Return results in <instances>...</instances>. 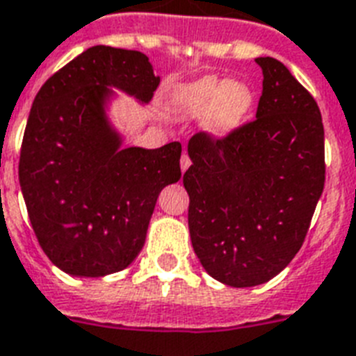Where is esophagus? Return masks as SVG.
<instances>
[{
	"label": "esophagus",
	"mask_w": 356,
	"mask_h": 356,
	"mask_svg": "<svg viewBox=\"0 0 356 356\" xmlns=\"http://www.w3.org/2000/svg\"><path fill=\"white\" fill-rule=\"evenodd\" d=\"M190 165H191L190 156H188L186 152H182V156H181V170H182V172H186L188 166H190Z\"/></svg>",
	"instance_id": "esophagus-1"
}]
</instances>
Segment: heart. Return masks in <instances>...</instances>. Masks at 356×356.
I'll return each mask as SVG.
<instances>
[{
    "mask_svg": "<svg viewBox=\"0 0 356 356\" xmlns=\"http://www.w3.org/2000/svg\"><path fill=\"white\" fill-rule=\"evenodd\" d=\"M252 92L242 82H220L215 76H204L193 84L181 88L175 95V105L182 113H208L206 125L215 134H227L240 125L251 109Z\"/></svg>",
    "mask_w": 356,
    "mask_h": 356,
    "instance_id": "heart-1",
    "label": "heart"
}]
</instances>
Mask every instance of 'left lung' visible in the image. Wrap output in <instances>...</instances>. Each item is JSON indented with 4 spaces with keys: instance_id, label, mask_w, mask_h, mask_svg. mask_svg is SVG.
<instances>
[{
    "instance_id": "8db88e82",
    "label": "left lung",
    "mask_w": 356,
    "mask_h": 356,
    "mask_svg": "<svg viewBox=\"0 0 356 356\" xmlns=\"http://www.w3.org/2000/svg\"><path fill=\"white\" fill-rule=\"evenodd\" d=\"M256 63V118L222 138L191 136L182 177L193 251L209 276L238 289L272 280L298 254L326 175L317 102L283 63Z\"/></svg>"
}]
</instances>
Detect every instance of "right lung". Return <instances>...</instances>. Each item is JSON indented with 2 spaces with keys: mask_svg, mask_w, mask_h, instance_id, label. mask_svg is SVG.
Listing matches in <instances>:
<instances>
[{
  "mask_svg": "<svg viewBox=\"0 0 356 356\" xmlns=\"http://www.w3.org/2000/svg\"><path fill=\"white\" fill-rule=\"evenodd\" d=\"M107 86L141 102L159 86L141 51L92 46L35 95L19 184L37 242L67 274L100 277L140 254L159 191L181 179V143L120 148L104 116Z\"/></svg>",
  "mask_w": 356,
  "mask_h": 356,
  "instance_id": "obj_1",
  "label": "right lung"
}]
</instances>
